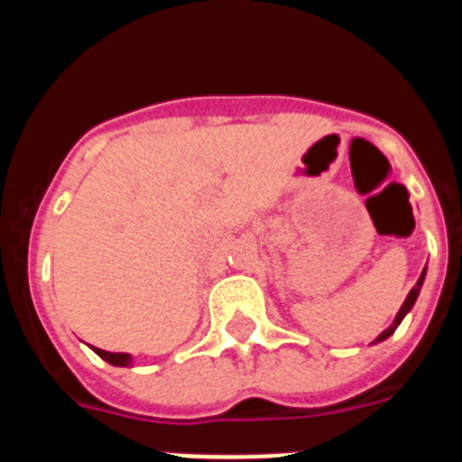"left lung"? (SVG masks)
<instances>
[{
  "label": "left lung",
  "mask_w": 462,
  "mask_h": 462,
  "mask_svg": "<svg viewBox=\"0 0 462 462\" xmlns=\"http://www.w3.org/2000/svg\"><path fill=\"white\" fill-rule=\"evenodd\" d=\"M423 277H426V271H423V273H421V277H419V282H416V287H414V289H411V291H410V296H407V298H405V303H402V308H400V312H398V314H395V319H393V324H391V326H389V328L383 330L382 336H379V337H377V340H374V342H382V340H386V337H391V336H393V330H395V328H398V326H400V321L405 319V314H407V312H410V310H411V305H414V303H416V298H419V291H421Z\"/></svg>",
  "instance_id": "1"
}]
</instances>
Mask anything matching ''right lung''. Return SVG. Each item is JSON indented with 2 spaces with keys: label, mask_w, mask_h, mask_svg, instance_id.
I'll list each match as a JSON object with an SVG mask.
<instances>
[{
  "label": "right lung",
  "mask_w": 462,
  "mask_h": 462,
  "mask_svg": "<svg viewBox=\"0 0 462 462\" xmlns=\"http://www.w3.org/2000/svg\"><path fill=\"white\" fill-rule=\"evenodd\" d=\"M94 352L99 354L104 361H108L110 365H120V368H129L132 365V356L129 354H113V352H104V349H99V346H92Z\"/></svg>",
  "instance_id": "obj_1"
}]
</instances>
